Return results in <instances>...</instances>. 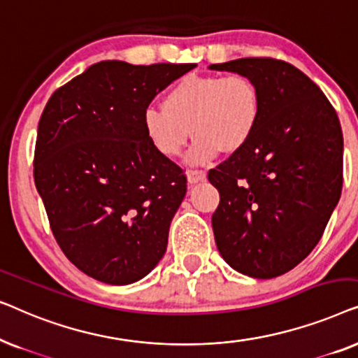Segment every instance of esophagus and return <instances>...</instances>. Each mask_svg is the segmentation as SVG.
<instances>
[{
    "label": "esophagus",
    "mask_w": 358,
    "mask_h": 358,
    "mask_svg": "<svg viewBox=\"0 0 358 358\" xmlns=\"http://www.w3.org/2000/svg\"><path fill=\"white\" fill-rule=\"evenodd\" d=\"M187 182L192 185V184H199L202 182V180H205V178H207V174L203 173V171H187Z\"/></svg>",
    "instance_id": "34e87169"
}]
</instances>
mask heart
Returning <instances> with one entry per match:
<instances>
[{"instance_id":"obj_1","label":"heart","mask_w":358,"mask_h":358,"mask_svg":"<svg viewBox=\"0 0 358 358\" xmlns=\"http://www.w3.org/2000/svg\"><path fill=\"white\" fill-rule=\"evenodd\" d=\"M262 115L261 91L244 75H187L171 86L163 107L145 110L143 131L156 153L178 158L195 136L192 164L243 150Z\"/></svg>"}]
</instances>
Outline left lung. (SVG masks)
Segmentation results:
<instances>
[{
  "mask_svg": "<svg viewBox=\"0 0 358 358\" xmlns=\"http://www.w3.org/2000/svg\"><path fill=\"white\" fill-rule=\"evenodd\" d=\"M208 68L251 78L262 97L256 134L208 173L220 192L215 243L239 273L278 277L315 249L339 202L341 122L320 87L290 63L238 58Z\"/></svg>",
  "mask_w": 358,
  "mask_h": 358,
  "instance_id": "8db88e82",
  "label": "left lung"
}]
</instances>
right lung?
<instances>
[{
	"label": "right lung",
	"instance_id": "add662e5",
	"mask_svg": "<svg viewBox=\"0 0 358 358\" xmlns=\"http://www.w3.org/2000/svg\"><path fill=\"white\" fill-rule=\"evenodd\" d=\"M195 63L106 60L53 92L38 122L34 180L58 246L96 280L129 285L153 271L187 192L156 153L145 110Z\"/></svg>",
	"mask_w": 358,
	"mask_h": 358
}]
</instances>
